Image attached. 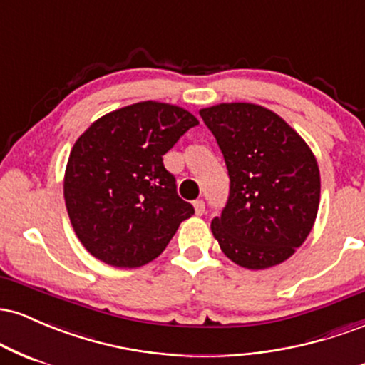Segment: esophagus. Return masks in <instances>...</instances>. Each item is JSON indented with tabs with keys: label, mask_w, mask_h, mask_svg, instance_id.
Listing matches in <instances>:
<instances>
[{
	"label": "esophagus",
	"mask_w": 365,
	"mask_h": 365,
	"mask_svg": "<svg viewBox=\"0 0 365 365\" xmlns=\"http://www.w3.org/2000/svg\"><path fill=\"white\" fill-rule=\"evenodd\" d=\"M194 209H195V215L197 216H202L204 211H206V204H204L202 199H197L194 202Z\"/></svg>",
	"instance_id": "obj_1"
}]
</instances>
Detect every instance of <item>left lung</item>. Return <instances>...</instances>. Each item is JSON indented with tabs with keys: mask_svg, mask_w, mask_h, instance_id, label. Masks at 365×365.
Wrapping results in <instances>:
<instances>
[{
	"mask_svg": "<svg viewBox=\"0 0 365 365\" xmlns=\"http://www.w3.org/2000/svg\"><path fill=\"white\" fill-rule=\"evenodd\" d=\"M216 137L230 177L228 202L211 221L228 259L247 269L287 261L317 216L321 177L305 140L283 118L252 103L199 111Z\"/></svg>",
	"mask_w": 365,
	"mask_h": 365,
	"instance_id": "8db88e82",
	"label": "left lung"
}]
</instances>
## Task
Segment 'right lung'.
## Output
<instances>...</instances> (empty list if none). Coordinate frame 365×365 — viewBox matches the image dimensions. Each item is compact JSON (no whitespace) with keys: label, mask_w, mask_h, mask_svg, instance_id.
Here are the masks:
<instances>
[{"label":"right lung","mask_w":365,"mask_h":365,"mask_svg":"<svg viewBox=\"0 0 365 365\" xmlns=\"http://www.w3.org/2000/svg\"><path fill=\"white\" fill-rule=\"evenodd\" d=\"M195 125L183 108L142 101L101 116L78 137L63 194L75 235L96 259L144 266L194 215L163 156Z\"/></svg>","instance_id":"obj_1"}]
</instances>
